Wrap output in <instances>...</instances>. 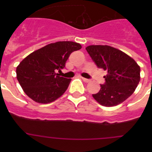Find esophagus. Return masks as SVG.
<instances>
[{"mask_svg": "<svg viewBox=\"0 0 152 152\" xmlns=\"http://www.w3.org/2000/svg\"><path fill=\"white\" fill-rule=\"evenodd\" d=\"M81 78H82V80H84V82H87V83H88V82H90V81H91V80H90V79L85 78V77H81Z\"/></svg>", "mask_w": 152, "mask_h": 152, "instance_id": "esophagus-1", "label": "esophagus"}]
</instances>
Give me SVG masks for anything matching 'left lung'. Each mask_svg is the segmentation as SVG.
<instances>
[{
	"mask_svg": "<svg viewBox=\"0 0 152 152\" xmlns=\"http://www.w3.org/2000/svg\"><path fill=\"white\" fill-rule=\"evenodd\" d=\"M99 68L107 71L105 83L93 97L104 107H114L129 97L140 80V67L122 51L109 45H89L86 48Z\"/></svg>",
	"mask_w": 152,
	"mask_h": 152,
	"instance_id": "left-lung-1",
	"label": "left lung"
}]
</instances>
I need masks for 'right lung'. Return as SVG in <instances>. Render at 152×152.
<instances>
[{
  "label": "right lung",
  "mask_w": 152,
  "mask_h": 152,
  "mask_svg": "<svg viewBox=\"0 0 152 152\" xmlns=\"http://www.w3.org/2000/svg\"><path fill=\"white\" fill-rule=\"evenodd\" d=\"M81 49L71 41L56 42L26 56L17 67V78L26 95L39 103L57 100L68 89L72 79L59 76L71 53Z\"/></svg>",
  "instance_id": "add662e5"
}]
</instances>
